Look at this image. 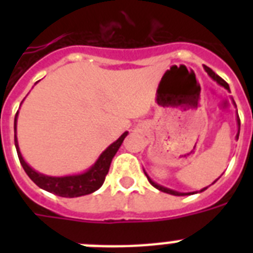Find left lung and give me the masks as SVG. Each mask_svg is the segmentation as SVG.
Listing matches in <instances>:
<instances>
[{"instance_id": "8db88e82", "label": "left lung", "mask_w": 253, "mask_h": 253, "mask_svg": "<svg viewBox=\"0 0 253 253\" xmlns=\"http://www.w3.org/2000/svg\"><path fill=\"white\" fill-rule=\"evenodd\" d=\"M204 68H205V71L208 72L209 76L211 77V79L214 81H216V84H219L220 86H223L224 89H227V90L230 91V86H228L227 83H226V81H224L223 79H222V77H219V76H218V75H215V73L212 72L211 69L209 68V67H204ZM231 99H232V103H234V106L236 107V103H235V101H234V98H232V97H231ZM236 114H238V110H236ZM236 123H238V134H236V140H238V139H239V132H240V119H239V115H236ZM144 173H146V176H147V178H148V181H150V184L152 185V186H155V188H156V189H159V190H162V192L168 193V194H172V196H189V194H194V192H193V193H180V192H176V190H172V189L166 188V186H162V185L156 184V182H155L154 180H151L150 176L147 174L146 170H144ZM214 182H215V181H214ZM206 189H208V186H206V188H204V189H201L200 192H204V190H206Z\"/></svg>"}]
</instances>
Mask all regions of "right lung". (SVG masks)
I'll return each mask as SVG.
<instances>
[{
    "label": "right lung",
    "instance_id": "add662e5",
    "mask_svg": "<svg viewBox=\"0 0 253 253\" xmlns=\"http://www.w3.org/2000/svg\"><path fill=\"white\" fill-rule=\"evenodd\" d=\"M17 118L18 111L14 118V142H15V148H17L18 158L21 162L22 167L25 169V172L27 173V176L39 186V188L44 189L47 192L53 193L56 196L65 197V198H75V197H81L90 194V193L98 190L102 186L105 177H106L109 168H110L111 160L117 154V151L119 150V147L122 146L123 140L127 136L128 132H123L114 143H111L110 146L107 147L106 150L103 151L102 154L99 155L98 159L95 160V163L90 168L79 174H71V176H47L43 173L37 172L35 169L25 162V159L22 156L21 151H19V146H18L17 139Z\"/></svg>",
    "mask_w": 253,
    "mask_h": 253
}]
</instances>
